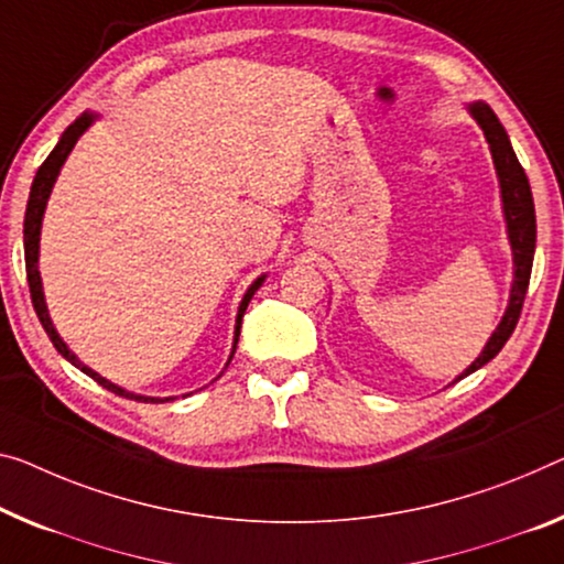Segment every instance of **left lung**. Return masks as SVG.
I'll return each instance as SVG.
<instances>
[{"instance_id": "8db88e82", "label": "left lung", "mask_w": 564, "mask_h": 564, "mask_svg": "<svg viewBox=\"0 0 564 564\" xmlns=\"http://www.w3.org/2000/svg\"><path fill=\"white\" fill-rule=\"evenodd\" d=\"M466 110L476 120V126L481 128L484 138L489 143V153L494 161V171L499 178V196H501V214H505L507 224V239L509 249H512V290H509V302L505 315H501L499 325L494 327L487 345H484L479 358H476L469 368L458 372L454 378L462 380L471 376L474 370L487 366L491 358H497V352L505 348L509 335L514 333L519 312H522V302L527 288H530V274L534 262V247H536V219H534V202H532V188L527 181L524 169L519 166L517 153L512 149V141L505 131V126L499 123V118L494 116V110L484 100L466 102Z\"/></svg>"}]
</instances>
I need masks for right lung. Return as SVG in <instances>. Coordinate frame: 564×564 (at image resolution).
<instances>
[{
  "label": "right lung",
  "mask_w": 564,
  "mask_h": 564,
  "mask_svg": "<svg viewBox=\"0 0 564 564\" xmlns=\"http://www.w3.org/2000/svg\"><path fill=\"white\" fill-rule=\"evenodd\" d=\"M100 118V112H90L85 110L80 118L75 120V123H70L65 128V133L59 135V141L55 149H52V153L45 159V163L37 169V176H34L32 181V188H30V202H28V212H24V264H28V282H30V294H32V305H34V312H37L40 323L42 327H45L47 337L52 340V345H55V350L63 355V358L67 362H73L75 368H80L85 376H90L93 380H98V383L102 388H108V391L118 393V395H126V398H135V401H145V403H166V401H176V395H166V398H155V395H141V393H133V391H126V388H120L112 383V380L102 378L100 372H95L93 368L85 366V362L77 358V355L70 350V345H67L63 337H59L55 323H52L50 317V310H47V300H45V290H42V276H40V234H42V219H45V209H47V202H50V194H52V186H55V181L59 176V171H63L67 155H70V151L75 149V143L80 141V135L88 131V128L95 123V120ZM267 280V272L259 274L257 280L249 284L245 297H241L239 302V310H237V319H234V343H231V355L227 360L229 362L234 358V350H237V343H239V330H241V317H245L247 312V305L252 302L254 292L262 288ZM224 372V370H221ZM221 372L216 378H221ZM214 378V380H216ZM192 395V393H186ZM184 395V398H186Z\"/></svg>",
  "instance_id": "right-lung-1"
}]
</instances>
